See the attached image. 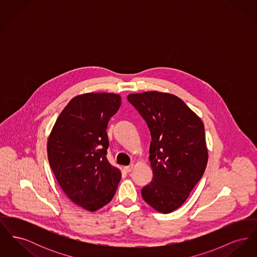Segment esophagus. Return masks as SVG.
I'll list each match as a JSON object with an SVG mask.
<instances>
[{"label":"esophagus","instance_id":"obj_1","mask_svg":"<svg viewBox=\"0 0 257 257\" xmlns=\"http://www.w3.org/2000/svg\"><path fill=\"white\" fill-rule=\"evenodd\" d=\"M134 165H130V166H127V167H124V171L126 172H131V171L134 170Z\"/></svg>","mask_w":257,"mask_h":257}]
</instances>
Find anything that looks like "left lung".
Returning <instances> with one entry per match:
<instances>
[{"mask_svg":"<svg viewBox=\"0 0 257 257\" xmlns=\"http://www.w3.org/2000/svg\"><path fill=\"white\" fill-rule=\"evenodd\" d=\"M146 120L151 135L150 183L142 189L145 201L169 214L180 207L206 169L208 150L201 119L177 96L146 91L127 96Z\"/></svg>","mask_w":257,"mask_h":257,"instance_id":"8db88e82","label":"left lung"}]
</instances>
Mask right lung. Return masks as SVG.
Instances as JSON below:
<instances>
[{"mask_svg":"<svg viewBox=\"0 0 257 257\" xmlns=\"http://www.w3.org/2000/svg\"><path fill=\"white\" fill-rule=\"evenodd\" d=\"M121 104L114 93L89 92L70 100L47 143L50 167L62 191L90 212L114 196L121 172L107 159V127Z\"/></svg>","mask_w":257,"mask_h":257,"instance_id":"add662e5","label":"right lung"}]
</instances>
